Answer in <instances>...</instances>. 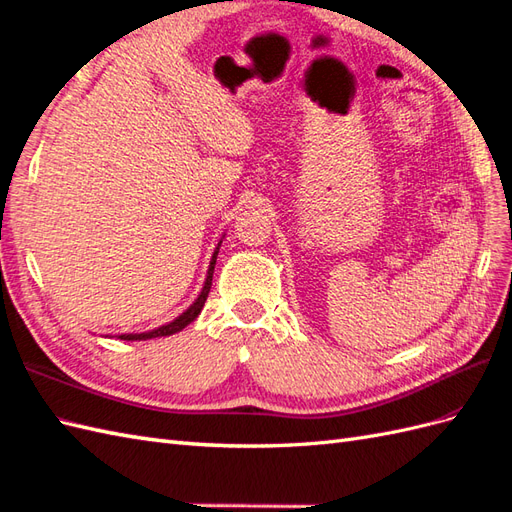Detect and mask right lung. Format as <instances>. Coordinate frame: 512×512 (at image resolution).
Returning <instances> with one entry per match:
<instances>
[{
  "label": "right lung",
  "mask_w": 512,
  "mask_h": 512,
  "mask_svg": "<svg viewBox=\"0 0 512 512\" xmlns=\"http://www.w3.org/2000/svg\"><path fill=\"white\" fill-rule=\"evenodd\" d=\"M222 238H225V235H222ZM220 244H222V240L218 242V246H216V251H214L212 259H209L207 277H205V283H203V290H201V294L196 296L194 303H192L186 311H183L181 316H177L173 322L157 326V329H153V331H144V333H123V335H119V339H125V342H142V339L166 337V335H173V333L183 331L190 322H194L196 318H199V313H201V309H203V305H205V300H207V294H209V290H212V277H214V266H216V257H218V251H220Z\"/></svg>",
  "instance_id": "add662e5"
}]
</instances>
